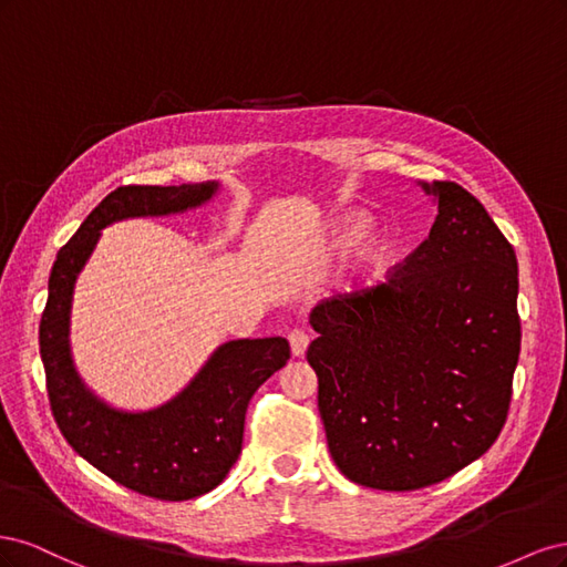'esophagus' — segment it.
Returning <instances> with one entry per match:
<instances>
[{"instance_id": "obj_1", "label": "esophagus", "mask_w": 567, "mask_h": 567, "mask_svg": "<svg viewBox=\"0 0 567 567\" xmlns=\"http://www.w3.org/2000/svg\"><path fill=\"white\" fill-rule=\"evenodd\" d=\"M288 342H290V352L296 357H302L307 352V346H310V333L302 329H293L288 333Z\"/></svg>"}]
</instances>
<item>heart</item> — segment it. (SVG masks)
<instances>
[{"mask_svg": "<svg viewBox=\"0 0 567 567\" xmlns=\"http://www.w3.org/2000/svg\"><path fill=\"white\" fill-rule=\"evenodd\" d=\"M348 238H357V236H362V227L357 225V221H350L348 225V234H346Z\"/></svg>", "mask_w": 567, "mask_h": 567, "instance_id": "1", "label": "heart"}]
</instances>
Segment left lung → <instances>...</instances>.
Wrapping results in <instances>:
<instances>
[{
    "mask_svg": "<svg viewBox=\"0 0 567 567\" xmlns=\"http://www.w3.org/2000/svg\"><path fill=\"white\" fill-rule=\"evenodd\" d=\"M425 241L367 293L317 305L307 362L340 473L371 489L442 483L483 456L508 416L520 354L518 262L456 182Z\"/></svg>",
    "mask_w": 567,
    "mask_h": 567,
    "instance_id": "obj_1",
    "label": "left lung"
}]
</instances>
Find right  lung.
Listing matches in <instances>:
<instances>
[{"mask_svg":"<svg viewBox=\"0 0 567 567\" xmlns=\"http://www.w3.org/2000/svg\"><path fill=\"white\" fill-rule=\"evenodd\" d=\"M217 184L120 186L82 221L51 267L40 321V354L51 414L68 444L117 485L161 502H186L215 489L241 454L248 402L286 367V338L229 340L175 400L127 414L84 388L68 346L73 288L101 229L127 217L184 213L210 200Z\"/></svg>","mask_w":567,"mask_h":567,"instance_id":"obj_1","label":"right lung"}]
</instances>
